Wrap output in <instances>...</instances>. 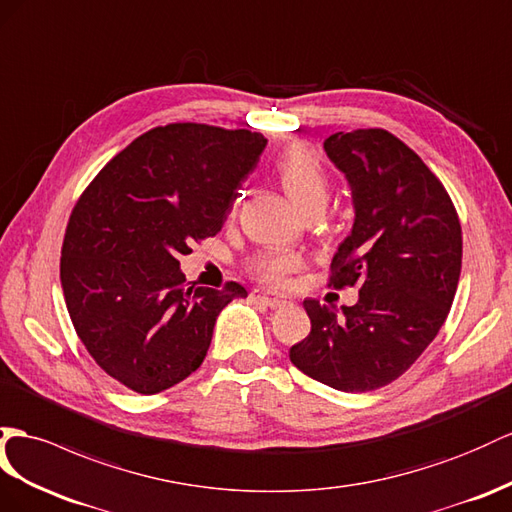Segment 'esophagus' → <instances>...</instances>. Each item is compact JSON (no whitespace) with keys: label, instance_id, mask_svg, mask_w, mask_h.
<instances>
[{"label":"esophagus","instance_id":"34e87169","mask_svg":"<svg viewBox=\"0 0 512 512\" xmlns=\"http://www.w3.org/2000/svg\"><path fill=\"white\" fill-rule=\"evenodd\" d=\"M251 298L255 300V303H259V305H266V307H270V309L283 307V305L287 303L285 298L272 296V294H268V292H264V290H253V292H251Z\"/></svg>","mask_w":512,"mask_h":512}]
</instances>
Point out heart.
Returning a JSON list of instances; mask_svg holds the SVG:
<instances>
[{
	"label": "heart",
	"instance_id": "heart-1",
	"mask_svg": "<svg viewBox=\"0 0 512 512\" xmlns=\"http://www.w3.org/2000/svg\"><path fill=\"white\" fill-rule=\"evenodd\" d=\"M277 175L285 192L303 212L313 205H326L331 190L329 173L322 157L307 144H292L279 155ZM300 266L303 259L292 251H264L251 261V270L270 285L285 283Z\"/></svg>",
	"mask_w": 512,
	"mask_h": 512
}]
</instances>
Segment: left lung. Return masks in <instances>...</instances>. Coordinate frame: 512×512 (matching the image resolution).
<instances>
[{
  "label": "left lung",
  "mask_w": 512,
  "mask_h": 512,
  "mask_svg": "<svg viewBox=\"0 0 512 512\" xmlns=\"http://www.w3.org/2000/svg\"><path fill=\"white\" fill-rule=\"evenodd\" d=\"M324 151L355 207L329 285L359 287V300L342 311L305 300L311 333L290 359L318 383L361 393L396 381L437 337L461 277L463 235L443 183L389 131H337Z\"/></svg>",
  "instance_id": "1"
}]
</instances>
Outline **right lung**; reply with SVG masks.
<instances>
[{
    "mask_svg": "<svg viewBox=\"0 0 512 512\" xmlns=\"http://www.w3.org/2000/svg\"><path fill=\"white\" fill-rule=\"evenodd\" d=\"M266 138L201 123L155 127L101 168L73 207L60 283L99 368L131 391L160 393L203 363L218 313L246 298L188 287L179 257L227 220Z\"/></svg>",
    "mask_w": 512,
    "mask_h": 512,
    "instance_id": "add662e5",
    "label": "right lung"
}]
</instances>
